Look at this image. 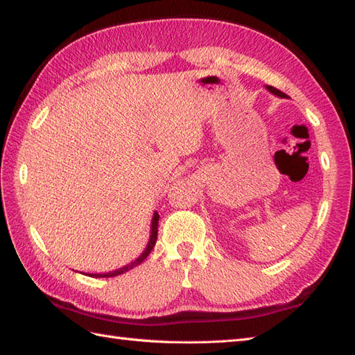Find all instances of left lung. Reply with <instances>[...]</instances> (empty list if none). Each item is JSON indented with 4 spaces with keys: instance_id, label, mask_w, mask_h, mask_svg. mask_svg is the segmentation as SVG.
<instances>
[{
    "instance_id": "left-lung-1",
    "label": "left lung",
    "mask_w": 355,
    "mask_h": 355,
    "mask_svg": "<svg viewBox=\"0 0 355 355\" xmlns=\"http://www.w3.org/2000/svg\"><path fill=\"white\" fill-rule=\"evenodd\" d=\"M266 89L269 90V92H270L272 95L279 96V98H287V95H286V94H283L282 90H278V89H275V87H272V86H266Z\"/></svg>"
}]
</instances>
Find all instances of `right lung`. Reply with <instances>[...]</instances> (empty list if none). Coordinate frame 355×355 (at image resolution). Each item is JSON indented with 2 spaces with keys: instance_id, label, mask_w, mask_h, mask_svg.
<instances>
[{
  "instance_id": "obj_1",
  "label": "right lung",
  "mask_w": 355,
  "mask_h": 355,
  "mask_svg": "<svg viewBox=\"0 0 355 355\" xmlns=\"http://www.w3.org/2000/svg\"><path fill=\"white\" fill-rule=\"evenodd\" d=\"M159 213L157 211H154V215H153V220H151V234H150V241H148V245H146V248L144 250V252L139 255V257L135 260V261H131V263H128L127 266H122V268H119V269H114V270H112V272H105V274H89L90 277H95V278H109V277H116V275H121V274H123V272H127V270H130V269H133V268H136V266H139L140 263H142L148 255H150V252L153 251V248H154V245H155V242H157V233H159Z\"/></svg>"
}]
</instances>
